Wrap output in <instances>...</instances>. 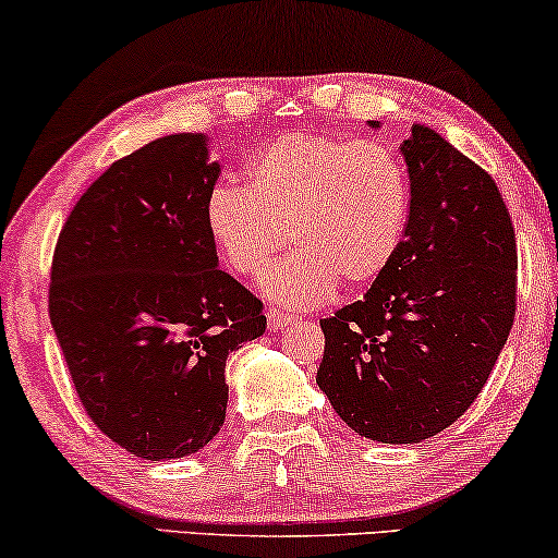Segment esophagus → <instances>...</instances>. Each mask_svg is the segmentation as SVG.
Returning <instances> with one entry per match:
<instances>
[{
  "mask_svg": "<svg viewBox=\"0 0 558 558\" xmlns=\"http://www.w3.org/2000/svg\"><path fill=\"white\" fill-rule=\"evenodd\" d=\"M292 323L294 317H289L287 312H281L277 307H266V325H269V330H287Z\"/></svg>",
  "mask_w": 558,
  "mask_h": 558,
  "instance_id": "1",
  "label": "esophagus"
}]
</instances>
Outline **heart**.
Listing matches in <instances>:
<instances>
[{
  "mask_svg": "<svg viewBox=\"0 0 558 558\" xmlns=\"http://www.w3.org/2000/svg\"><path fill=\"white\" fill-rule=\"evenodd\" d=\"M409 205L407 167L384 144L292 132L248 159L246 187L210 190L205 226L241 277L262 274L292 239L296 251L264 274L262 289L302 310L338 284L371 287L401 246Z\"/></svg>",
  "mask_w": 558,
  "mask_h": 558,
  "instance_id": "heart-1",
  "label": "heart"
}]
</instances>
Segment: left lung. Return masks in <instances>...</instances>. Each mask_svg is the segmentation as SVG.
I'll return each mask as SVG.
<instances>
[{
	"label": "left lung",
	"mask_w": 558,
	"mask_h": 558,
	"mask_svg": "<svg viewBox=\"0 0 558 558\" xmlns=\"http://www.w3.org/2000/svg\"><path fill=\"white\" fill-rule=\"evenodd\" d=\"M401 155V246L363 300L319 319L317 386L350 429L384 445L429 439L472 407L513 327L518 281L513 220L490 174L422 124Z\"/></svg>",
	"instance_id": "left-lung-1"
}]
</instances>
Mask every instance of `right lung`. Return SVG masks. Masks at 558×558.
Masks as SVG:
<instances>
[{
	"instance_id": "right-lung-1",
	"label": "right lung",
	"mask_w": 558,
	"mask_h": 558,
	"mask_svg": "<svg viewBox=\"0 0 558 558\" xmlns=\"http://www.w3.org/2000/svg\"><path fill=\"white\" fill-rule=\"evenodd\" d=\"M205 134L117 159L75 203L50 271V323L98 429L142 460L203 449L226 422V361L266 330L262 300L218 269Z\"/></svg>"
}]
</instances>
